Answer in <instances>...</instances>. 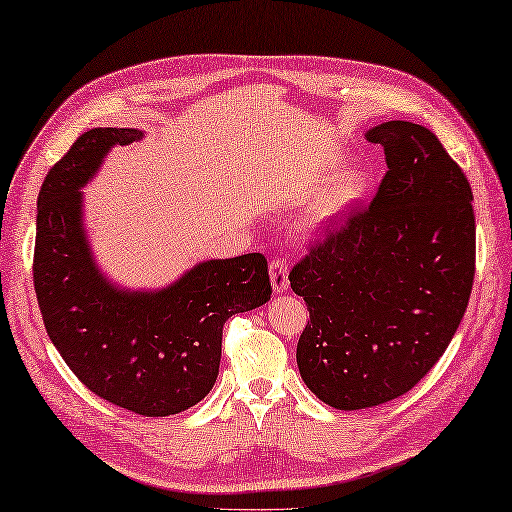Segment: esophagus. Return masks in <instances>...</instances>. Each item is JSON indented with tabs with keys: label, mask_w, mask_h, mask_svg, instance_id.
Wrapping results in <instances>:
<instances>
[{
	"label": "esophagus",
	"mask_w": 512,
	"mask_h": 512,
	"mask_svg": "<svg viewBox=\"0 0 512 512\" xmlns=\"http://www.w3.org/2000/svg\"><path fill=\"white\" fill-rule=\"evenodd\" d=\"M269 278L271 285H274L276 294H283L289 287V265L285 263L283 258H274L269 263Z\"/></svg>",
	"instance_id": "1"
}]
</instances>
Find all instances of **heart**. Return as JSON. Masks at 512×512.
<instances>
[{
    "label": "heart",
    "instance_id": "1",
    "mask_svg": "<svg viewBox=\"0 0 512 512\" xmlns=\"http://www.w3.org/2000/svg\"><path fill=\"white\" fill-rule=\"evenodd\" d=\"M364 190H367V181H364V176L360 172L342 174L336 181V185L331 187L327 201L322 203L320 216L336 218V216L344 214L349 207H353L360 201V198L364 196Z\"/></svg>",
    "mask_w": 512,
    "mask_h": 512
}]
</instances>
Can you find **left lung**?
<instances>
[{"label":"left lung","mask_w":512,"mask_h":512,"mask_svg":"<svg viewBox=\"0 0 512 512\" xmlns=\"http://www.w3.org/2000/svg\"><path fill=\"white\" fill-rule=\"evenodd\" d=\"M364 137L387 156L375 198L289 274L309 309L300 375L340 411L411 391L453 340L475 276L473 192L440 139L411 121Z\"/></svg>","instance_id":"1"}]
</instances>
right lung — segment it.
<instances>
[{"mask_svg":"<svg viewBox=\"0 0 512 512\" xmlns=\"http://www.w3.org/2000/svg\"><path fill=\"white\" fill-rule=\"evenodd\" d=\"M134 128H95L52 165L37 198L33 278L48 336L70 371L112 404L145 417L190 409L212 391L227 318L271 296L267 258L205 260L156 291L101 274L83 229V192Z\"/></svg>","mask_w":512,"mask_h":512,"instance_id":"obj_1","label":"right lung"}]
</instances>
